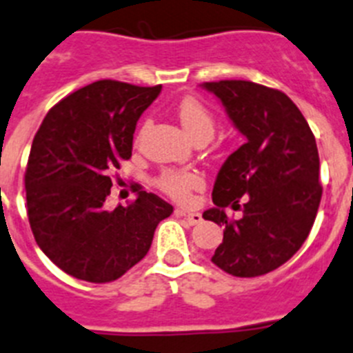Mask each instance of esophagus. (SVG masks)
Returning a JSON list of instances; mask_svg holds the SVG:
<instances>
[{
  "label": "esophagus",
  "instance_id": "obj_1",
  "mask_svg": "<svg viewBox=\"0 0 353 353\" xmlns=\"http://www.w3.org/2000/svg\"><path fill=\"white\" fill-rule=\"evenodd\" d=\"M176 213L179 214V216H185V220L190 223V225H197V223L202 222V214L197 213V211L176 210Z\"/></svg>",
  "mask_w": 353,
  "mask_h": 353
}]
</instances>
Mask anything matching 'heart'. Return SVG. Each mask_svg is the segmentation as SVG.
I'll return each instance as SVG.
<instances>
[{"instance_id":"1","label":"heart","mask_w":353,"mask_h":353,"mask_svg":"<svg viewBox=\"0 0 353 353\" xmlns=\"http://www.w3.org/2000/svg\"><path fill=\"white\" fill-rule=\"evenodd\" d=\"M177 115L179 121L192 140L208 139L214 133V115L206 104L194 96H186L177 104ZM204 179L195 170L188 168H165L156 177V186L168 197L176 201H188L190 194L194 190L201 188Z\"/></svg>"}]
</instances>
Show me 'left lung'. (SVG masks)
Returning a JSON list of instances; mask_svg holds the SVG:
<instances>
[{"instance_id":"1","label":"left lung","mask_w":353,"mask_h":353,"mask_svg":"<svg viewBox=\"0 0 353 353\" xmlns=\"http://www.w3.org/2000/svg\"><path fill=\"white\" fill-rule=\"evenodd\" d=\"M202 88L219 97L247 139L220 168L214 208L202 214L223 228L211 261L234 277L265 275L302 247L316 219L321 201L316 140L284 92L243 79L210 81ZM228 205L241 207L242 219H228Z\"/></svg>"}]
</instances>
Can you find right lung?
I'll list each match as a JSON object with an SVG mask.
<instances>
[{
  "instance_id": "add662e5",
  "label": "right lung",
  "mask_w": 353,
  "mask_h": 353,
  "mask_svg": "<svg viewBox=\"0 0 353 353\" xmlns=\"http://www.w3.org/2000/svg\"><path fill=\"white\" fill-rule=\"evenodd\" d=\"M161 85L101 79L49 110L30 151L24 186L28 220L42 252L87 283H112L142 261L158 223L174 208L139 192L130 206H103L112 172L130 159L140 115Z\"/></svg>"
}]
</instances>
